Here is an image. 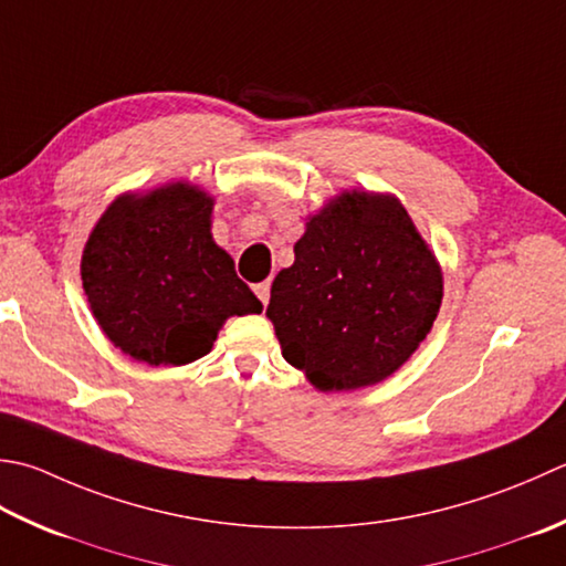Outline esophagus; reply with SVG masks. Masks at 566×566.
<instances>
[{"mask_svg": "<svg viewBox=\"0 0 566 566\" xmlns=\"http://www.w3.org/2000/svg\"><path fill=\"white\" fill-rule=\"evenodd\" d=\"M270 282H260V284H254V294H258V298L262 302V306H268V302H270Z\"/></svg>", "mask_w": 566, "mask_h": 566, "instance_id": "obj_1", "label": "esophagus"}]
</instances>
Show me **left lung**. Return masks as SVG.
I'll return each mask as SVG.
<instances>
[{
    "mask_svg": "<svg viewBox=\"0 0 566 566\" xmlns=\"http://www.w3.org/2000/svg\"><path fill=\"white\" fill-rule=\"evenodd\" d=\"M441 272L402 203L343 193L308 220L294 264L274 276L268 316L282 356L318 390L392 375L429 334Z\"/></svg>",
    "mask_w": 566,
    "mask_h": 566,
    "instance_id": "obj_1",
    "label": "left lung"
}]
</instances>
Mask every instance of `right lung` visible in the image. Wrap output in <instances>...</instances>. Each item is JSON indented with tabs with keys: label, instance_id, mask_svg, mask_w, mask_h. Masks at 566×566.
Wrapping results in <instances>:
<instances>
[{
	"label": "right lung",
	"instance_id": "obj_1",
	"mask_svg": "<svg viewBox=\"0 0 566 566\" xmlns=\"http://www.w3.org/2000/svg\"><path fill=\"white\" fill-rule=\"evenodd\" d=\"M213 201L191 186L127 196L105 210L83 252V290L119 350L149 365L203 358L228 316L260 298L210 235Z\"/></svg>",
	"mask_w": 566,
	"mask_h": 566
}]
</instances>
